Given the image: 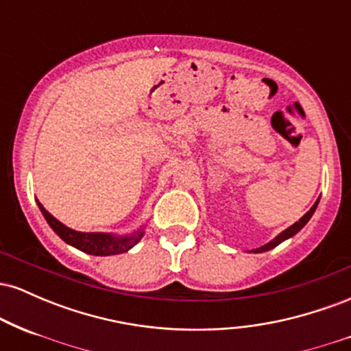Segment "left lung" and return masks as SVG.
I'll return each mask as SVG.
<instances>
[{"label": "left lung", "instance_id": "8db88e82", "mask_svg": "<svg viewBox=\"0 0 351 351\" xmlns=\"http://www.w3.org/2000/svg\"><path fill=\"white\" fill-rule=\"evenodd\" d=\"M317 204H318V201H317L315 204H313L312 208H310V211H308V213H305V215L302 216L299 221H297L295 224H292L291 228H287V229H285L284 232H280V234L277 236L276 239H272L271 243H269V244H265V245H263V247H259V249H254L252 252H265V251H269V249H274V247H276V245H279L280 243H284L285 239H289V237H292L293 234H297V232H299L300 229L304 228L305 224L308 223V219H310V217H312L313 213H315V209H317Z\"/></svg>", "mask_w": 351, "mask_h": 351}]
</instances>
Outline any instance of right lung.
Returning a JSON list of instances; mask_svg holds the SVG:
<instances>
[{"label":"right lung","instance_id":"add662e5","mask_svg":"<svg viewBox=\"0 0 351 351\" xmlns=\"http://www.w3.org/2000/svg\"><path fill=\"white\" fill-rule=\"evenodd\" d=\"M38 206L41 209L43 216L46 217L47 224H49L52 231H54L60 239L66 241L67 244L74 245V247L80 249L82 252L92 254V256H114V254L127 252L128 249L134 247L143 236V231H136L132 236L123 237L104 234V232H79L64 226L62 223H59L54 216L49 215V213L43 208L41 203H38Z\"/></svg>","mask_w":351,"mask_h":351}]
</instances>
